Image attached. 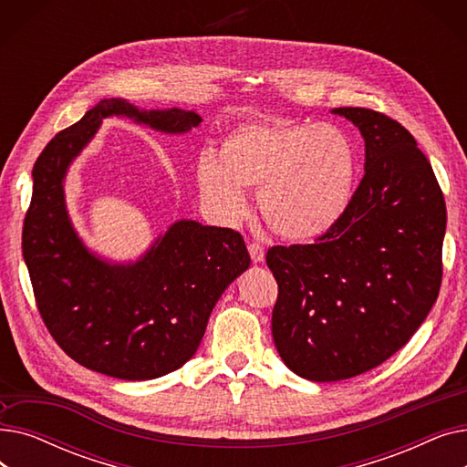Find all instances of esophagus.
Returning a JSON list of instances; mask_svg holds the SVG:
<instances>
[{"instance_id": "34e87169", "label": "esophagus", "mask_w": 467, "mask_h": 467, "mask_svg": "<svg viewBox=\"0 0 467 467\" xmlns=\"http://www.w3.org/2000/svg\"><path fill=\"white\" fill-rule=\"evenodd\" d=\"M248 250H250V257H252L254 263H263L265 261V248L261 246L259 242H252Z\"/></svg>"}]
</instances>
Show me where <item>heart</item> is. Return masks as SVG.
<instances>
[{
	"label": "heart",
	"instance_id": "heart-1",
	"mask_svg": "<svg viewBox=\"0 0 467 467\" xmlns=\"http://www.w3.org/2000/svg\"><path fill=\"white\" fill-rule=\"evenodd\" d=\"M354 178V145L329 122H244L196 161L201 201L219 223H240L250 210L246 189L257 186L261 217L285 240L331 231L348 208Z\"/></svg>",
	"mask_w": 467,
	"mask_h": 467
}]
</instances>
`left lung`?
<instances>
[{"instance_id": "obj_1", "label": "left lung", "mask_w": 467, "mask_h": 467, "mask_svg": "<svg viewBox=\"0 0 467 467\" xmlns=\"http://www.w3.org/2000/svg\"><path fill=\"white\" fill-rule=\"evenodd\" d=\"M365 141V176L338 223L316 244L275 246L273 338L312 382L358 377L394 356L439 296L447 208L431 164L398 120L337 108Z\"/></svg>"}]
</instances>
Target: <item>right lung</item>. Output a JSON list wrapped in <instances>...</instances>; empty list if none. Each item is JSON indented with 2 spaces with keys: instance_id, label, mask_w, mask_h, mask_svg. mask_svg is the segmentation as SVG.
Returning <instances> with one entry per match:
<instances>
[{
  "instance_id": "1",
  "label": "right lung",
  "mask_w": 467,
  "mask_h": 467,
  "mask_svg": "<svg viewBox=\"0 0 467 467\" xmlns=\"http://www.w3.org/2000/svg\"><path fill=\"white\" fill-rule=\"evenodd\" d=\"M108 117L182 136L202 122L180 108L143 109L104 98L57 134L34 166L22 255L47 329L58 347L96 373L153 380L180 369L204 337L225 289L250 266L240 233L178 219L130 261L90 250L66 204V178Z\"/></svg>"
}]
</instances>
